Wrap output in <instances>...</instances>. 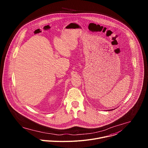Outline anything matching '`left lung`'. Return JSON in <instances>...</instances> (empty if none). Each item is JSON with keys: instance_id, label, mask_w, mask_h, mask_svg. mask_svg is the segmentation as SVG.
<instances>
[{"instance_id": "obj_1", "label": "left lung", "mask_w": 148, "mask_h": 148, "mask_svg": "<svg viewBox=\"0 0 148 148\" xmlns=\"http://www.w3.org/2000/svg\"><path fill=\"white\" fill-rule=\"evenodd\" d=\"M115 110V109H112V110H108V111H112V110Z\"/></svg>"}]
</instances>
